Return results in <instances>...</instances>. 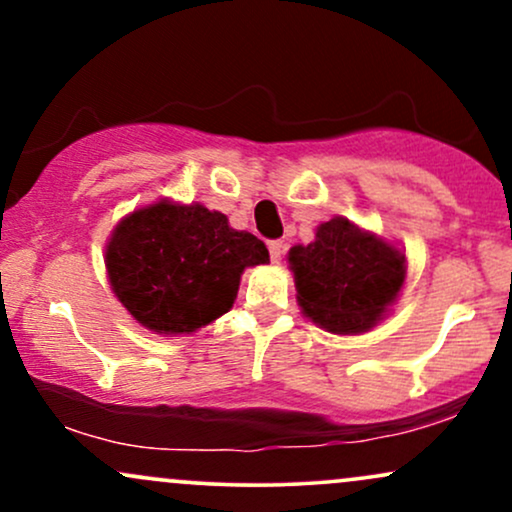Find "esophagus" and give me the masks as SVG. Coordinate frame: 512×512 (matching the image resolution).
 Masks as SVG:
<instances>
[{"mask_svg": "<svg viewBox=\"0 0 512 512\" xmlns=\"http://www.w3.org/2000/svg\"><path fill=\"white\" fill-rule=\"evenodd\" d=\"M281 255H284V243L281 240H272L269 243V257H272V262H279Z\"/></svg>", "mask_w": 512, "mask_h": 512, "instance_id": "obj_1", "label": "esophagus"}]
</instances>
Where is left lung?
I'll return each instance as SVG.
<instances>
[{
	"label": "left lung",
	"mask_w": 512,
	"mask_h": 512,
	"mask_svg": "<svg viewBox=\"0 0 512 512\" xmlns=\"http://www.w3.org/2000/svg\"><path fill=\"white\" fill-rule=\"evenodd\" d=\"M303 313L330 332H366L404 284V255L346 219L317 228L289 252Z\"/></svg>",
	"instance_id": "1"
}]
</instances>
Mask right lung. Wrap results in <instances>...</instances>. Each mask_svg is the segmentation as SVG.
<instances>
[{"label":"right lung","instance_id":"right-lung-1","mask_svg":"<svg viewBox=\"0 0 512 512\" xmlns=\"http://www.w3.org/2000/svg\"><path fill=\"white\" fill-rule=\"evenodd\" d=\"M260 238L233 231L202 204L158 202L115 228L105 250L110 286L134 320L158 334H190L226 313L245 267L267 264Z\"/></svg>","mask_w":512,"mask_h":512}]
</instances>
